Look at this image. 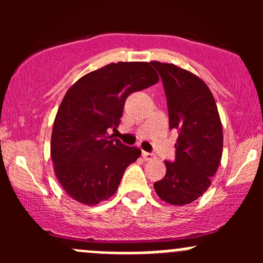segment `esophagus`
Segmentation results:
<instances>
[{
    "label": "esophagus",
    "mask_w": 263,
    "mask_h": 263,
    "mask_svg": "<svg viewBox=\"0 0 263 263\" xmlns=\"http://www.w3.org/2000/svg\"><path fill=\"white\" fill-rule=\"evenodd\" d=\"M142 157H143V158H144V161H152V159L156 158L153 153L144 152V151H143V152H142Z\"/></svg>",
    "instance_id": "esophagus-1"
}]
</instances>
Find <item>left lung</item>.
Instances as JSON below:
<instances>
[{
    "mask_svg": "<svg viewBox=\"0 0 263 263\" xmlns=\"http://www.w3.org/2000/svg\"><path fill=\"white\" fill-rule=\"evenodd\" d=\"M167 96L170 128L178 132L176 161L167 162L155 183L159 198L172 205L190 204L209 189L222 156V125L215 99L200 78L168 63L152 62Z\"/></svg>",
    "mask_w": 263,
    "mask_h": 263,
    "instance_id": "left-lung-1",
    "label": "left lung"
}]
</instances>
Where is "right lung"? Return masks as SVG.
I'll list each match as a JSON object with an SVG mask.
<instances>
[{"mask_svg": "<svg viewBox=\"0 0 263 263\" xmlns=\"http://www.w3.org/2000/svg\"><path fill=\"white\" fill-rule=\"evenodd\" d=\"M147 62H119L81 77L69 87L54 120L50 156L66 194L96 205L116 193L126 168L141 149L111 138L119 127L126 99L158 83Z\"/></svg>", "mask_w": 263, "mask_h": 263, "instance_id": "obj_1", "label": "right lung"}]
</instances>
